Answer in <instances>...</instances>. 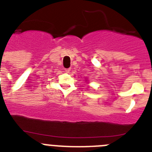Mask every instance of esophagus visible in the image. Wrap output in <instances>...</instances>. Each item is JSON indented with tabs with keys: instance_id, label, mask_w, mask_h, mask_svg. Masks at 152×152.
<instances>
[{
	"instance_id": "34e87169",
	"label": "esophagus",
	"mask_w": 152,
	"mask_h": 152,
	"mask_svg": "<svg viewBox=\"0 0 152 152\" xmlns=\"http://www.w3.org/2000/svg\"><path fill=\"white\" fill-rule=\"evenodd\" d=\"M70 68H64V72H66V73H69V72H70Z\"/></svg>"
}]
</instances>
